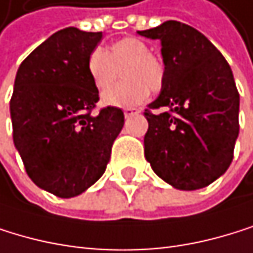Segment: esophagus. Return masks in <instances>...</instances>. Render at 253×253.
Masks as SVG:
<instances>
[{
	"instance_id": "esophagus-1",
	"label": "esophagus",
	"mask_w": 253,
	"mask_h": 253,
	"mask_svg": "<svg viewBox=\"0 0 253 253\" xmlns=\"http://www.w3.org/2000/svg\"><path fill=\"white\" fill-rule=\"evenodd\" d=\"M140 113V110L139 108H125L124 110V114H125V117H131V116H134V114H139Z\"/></svg>"
}]
</instances>
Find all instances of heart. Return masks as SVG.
Instances as JSON below:
<instances>
[{
    "label": "heart",
    "instance_id": "1",
    "mask_svg": "<svg viewBox=\"0 0 253 253\" xmlns=\"http://www.w3.org/2000/svg\"><path fill=\"white\" fill-rule=\"evenodd\" d=\"M123 72L126 81L110 89ZM86 72L93 85L102 94V102L110 107L129 108L148 99L149 90L157 91L165 81V65L139 38H124L107 51L94 48L86 59Z\"/></svg>",
    "mask_w": 253,
    "mask_h": 253
}]
</instances>
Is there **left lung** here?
Wrapping results in <instances>:
<instances>
[{"label": "left lung", "mask_w": 253, "mask_h": 253, "mask_svg": "<svg viewBox=\"0 0 253 253\" xmlns=\"http://www.w3.org/2000/svg\"><path fill=\"white\" fill-rule=\"evenodd\" d=\"M139 35L159 39L165 64L162 91L143 113L145 159L177 189L205 188L234 159L240 94L232 70L215 45L188 24L167 21Z\"/></svg>", "instance_id": "left-lung-1"}]
</instances>
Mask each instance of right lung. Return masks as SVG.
<instances>
[{"instance_id": "obj_1", "label": "right lung", "mask_w": 253, "mask_h": 253, "mask_svg": "<svg viewBox=\"0 0 253 253\" xmlns=\"http://www.w3.org/2000/svg\"><path fill=\"white\" fill-rule=\"evenodd\" d=\"M100 39L102 32L62 29L22 61L15 79L13 143L33 183L61 199L82 194L102 177L124 126L121 108L91 114L99 91L86 59Z\"/></svg>"}]
</instances>
